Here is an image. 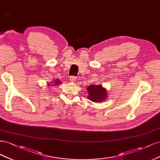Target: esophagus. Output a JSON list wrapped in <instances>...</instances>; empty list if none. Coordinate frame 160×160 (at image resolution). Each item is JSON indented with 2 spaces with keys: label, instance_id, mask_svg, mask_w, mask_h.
Here are the masks:
<instances>
[{
  "label": "esophagus",
  "instance_id": "34e87169",
  "mask_svg": "<svg viewBox=\"0 0 160 160\" xmlns=\"http://www.w3.org/2000/svg\"><path fill=\"white\" fill-rule=\"evenodd\" d=\"M76 80V76H72L70 77V82H75Z\"/></svg>",
  "mask_w": 160,
  "mask_h": 160
}]
</instances>
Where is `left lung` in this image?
<instances>
[{
  "instance_id": "8db88e82",
  "label": "left lung",
  "mask_w": 160,
  "mask_h": 160,
  "mask_svg": "<svg viewBox=\"0 0 160 160\" xmlns=\"http://www.w3.org/2000/svg\"><path fill=\"white\" fill-rule=\"evenodd\" d=\"M88 98L92 102H100L105 100L107 98V91L102 85L92 84L88 86Z\"/></svg>"
}]
</instances>
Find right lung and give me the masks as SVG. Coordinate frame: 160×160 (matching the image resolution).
I'll list each match as a JSON object with an SVG mask.
<instances>
[{
	"mask_svg": "<svg viewBox=\"0 0 160 160\" xmlns=\"http://www.w3.org/2000/svg\"><path fill=\"white\" fill-rule=\"evenodd\" d=\"M54 84H52V86L53 85V86H55V85H59V84H60L61 83H62V82H60V80H55V82H53Z\"/></svg>",
	"mask_w": 160,
	"mask_h": 160,
	"instance_id": "1",
	"label": "right lung"
}]
</instances>
